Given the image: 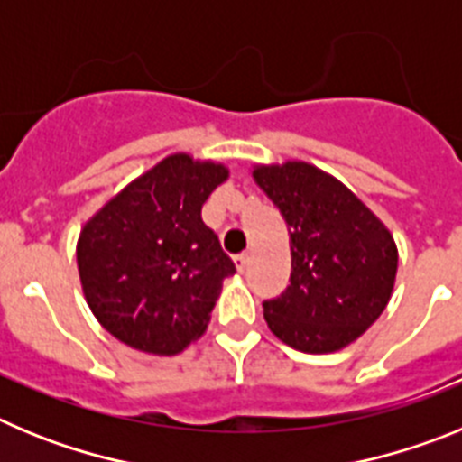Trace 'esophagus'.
Here are the masks:
<instances>
[{"label":"esophagus","mask_w":462,"mask_h":462,"mask_svg":"<svg viewBox=\"0 0 462 462\" xmlns=\"http://www.w3.org/2000/svg\"><path fill=\"white\" fill-rule=\"evenodd\" d=\"M236 268H238V273H245L247 271V266H250V254H238L234 259Z\"/></svg>","instance_id":"1"}]
</instances>
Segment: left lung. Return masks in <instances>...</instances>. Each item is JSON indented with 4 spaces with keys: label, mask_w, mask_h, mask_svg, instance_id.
<instances>
[{
    "label": "left lung",
    "mask_w": 462,
    "mask_h": 462,
    "mask_svg": "<svg viewBox=\"0 0 462 462\" xmlns=\"http://www.w3.org/2000/svg\"><path fill=\"white\" fill-rule=\"evenodd\" d=\"M252 175L291 240V284L263 300L268 328L298 352L342 349L389 303L398 271L389 228L340 180L305 162L256 166Z\"/></svg>",
    "instance_id": "obj_1"
}]
</instances>
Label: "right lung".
Here are the masks:
<instances>
[{
  "mask_svg": "<svg viewBox=\"0 0 462 462\" xmlns=\"http://www.w3.org/2000/svg\"><path fill=\"white\" fill-rule=\"evenodd\" d=\"M226 169L173 154L110 199L79 238L89 310L110 336L173 356L206 330L231 256L201 219Z\"/></svg>",
  "mask_w": 462,
  "mask_h": 462,
  "instance_id": "add662e5",
  "label": "right lung"
}]
</instances>
